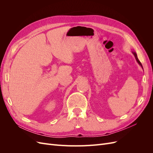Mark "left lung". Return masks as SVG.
<instances>
[{"instance_id": "1", "label": "left lung", "mask_w": 153, "mask_h": 153, "mask_svg": "<svg viewBox=\"0 0 153 153\" xmlns=\"http://www.w3.org/2000/svg\"><path fill=\"white\" fill-rule=\"evenodd\" d=\"M132 53H133V55H134V56H135V59H136V60H137V62L139 64V65L140 66H141V67L143 68V67H142V64H141V62H140V61L139 60H138V57H137V53H136V52H132Z\"/></svg>"}]
</instances>
